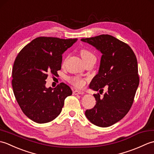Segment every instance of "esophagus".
<instances>
[{"instance_id":"34e87169","label":"esophagus","mask_w":154,"mask_h":154,"mask_svg":"<svg viewBox=\"0 0 154 154\" xmlns=\"http://www.w3.org/2000/svg\"><path fill=\"white\" fill-rule=\"evenodd\" d=\"M73 94H85L84 91H80V90H75L73 91Z\"/></svg>"}]
</instances>
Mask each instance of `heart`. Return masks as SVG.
I'll list each match as a JSON object with an SVG mask.
<instances>
[{"instance_id":"1","label":"heart","mask_w":154,"mask_h":154,"mask_svg":"<svg viewBox=\"0 0 154 154\" xmlns=\"http://www.w3.org/2000/svg\"><path fill=\"white\" fill-rule=\"evenodd\" d=\"M81 55L84 61L88 60H90V59H96L93 52H91V51L88 50H86V49H83V50L81 51ZM69 81L71 83L78 87H82L85 85V81L77 77H73L69 78Z\"/></svg>"}]
</instances>
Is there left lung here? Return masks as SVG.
<instances>
[{
    "label": "left lung",
    "mask_w": 154,
    "mask_h": 154,
    "mask_svg": "<svg viewBox=\"0 0 154 154\" xmlns=\"http://www.w3.org/2000/svg\"><path fill=\"white\" fill-rule=\"evenodd\" d=\"M81 41L93 45L102 56L98 73L89 85L93 91H103L104 97L93 94L96 104L85 111L91 123L99 127H108L119 122L131 108L139 85L138 62L128 45L112 35L102 34Z\"/></svg>",
    "instance_id": "left-lung-1"
}]
</instances>
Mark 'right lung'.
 I'll list each match as a JSON object with an SVG mask.
<instances>
[{"mask_svg":"<svg viewBox=\"0 0 154 154\" xmlns=\"http://www.w3.org/2000/svg\"><path fill=\"white\" fill-rule=\"evenodd\" d=\"M77 41L75 39L39 37L20 51L13 65V92L22 112L39 124L57 117L65 98L72 94L63 83L56 87H45L48 74L57 75L61 69L62 54Z\"/></svg>","mask_w":154,"mask_h":154,"instance_id":"1","label":"right lung"}]
</instances>
